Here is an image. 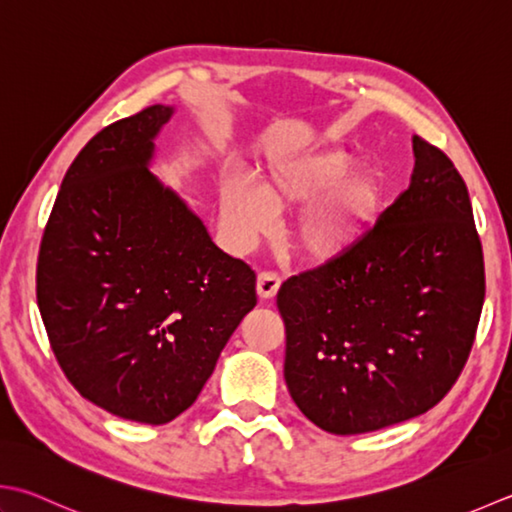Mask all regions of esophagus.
Masks as SVG:
<instances>
[{
	"mask_svg": "<svg viewBox=\"0 0 512 512\" xmlns=\"http://www.w3.org/2000/svg\"><path fill=\"white\" fill-rule=\"evenodd\" d=\"M279 277L275 273H259L257 275V295L259 299H273L279 290Z\"/></svg>",
	"mask_w": 512,
	"mask_h": 512,
	"instance_id": "obj_1",
	"label": "esophagus"
}]
</instances>
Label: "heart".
I'll list each match as a JSON object with an SVG mask.
<instances>
[{"mask_svg": "<svg viewBox=\"0 0 512 512\" xmlns=\"http://www.w3.org/2000/svg\"><path fill=\"white\" fill-rule=\"evenodd\" d=\"M342 146L273 157L255 184L230 177L219 193V213L230 239L250 246L275 228L277 213L290 219L288 244L310 264L342 262L373 233L386 206V177Z\"/></svg>", "mask_w": 512, "mask_h": 512, "instance_id": "b5f03b06", "label": "heart"}]
</instances>
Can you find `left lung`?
I'll return each instance as SVG.
<instances>
[{"label": "left lung", "instance_id": "8db88e82", "mask_svg": "<svg viewBox=\"0 0 512 512\" xmlns=\"http://www.w3.org/2000/svg\"><path fill=\"white\" fill-rule=\"evenodd\" d=\"M415 173L342 262L277 293L284 379L326 433L362 435L424 415L462 373L484 306V255L462 175L413 137Z\"/></svg>", "mask_w": 512, "mask_h": 512}]
</instances>
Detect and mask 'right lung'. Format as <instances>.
<instances>
[{
	"label": "right lung",
	"mask_w": 512,
	"mask_h": 512,
	"mask_svg": "<svg viewBox=\"0 0 512 512\" xmlns=\"http://www.w3.org/2000/svg\"><path fill=\"white\" fill-rule=\"evenodd\" d=\"M173 115L155 104L90 139L66 170L37 262V306L68 382L150 426L195 404L257 304L253 270L150 170Z\"/></svg>",
	"instance_id": "right-lung-1"
}]
</instances>
